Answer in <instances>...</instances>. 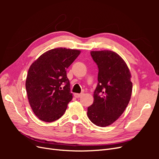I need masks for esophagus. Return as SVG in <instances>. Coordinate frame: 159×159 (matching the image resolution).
I'll return each mask as SVG.
<instances>
[{"mask_svg": "<svg viewBox=\"0 0 159 159\" xmlns=\"http://www.w3.org/2000/svg\"><path fill=\"white\" fill-rule=\"evenodd\" d=\"M82 95H83V93H75L74 94V96H75L76 98H80Z\"/></svg>", "mask_w": 159, "mask_h": 159, "instance_id": "34e87169", "label": "esophagus"}]
</instances>
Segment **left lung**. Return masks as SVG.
Wrapping results in <instances>:
<instances>
[{"label": "left lung", "instance_id": "left-lung-1", "mask_svg": "<svg viewBox=\"0 0 159 159\" xmlns=\"http://www.w3.org/2000/svg\"><path fill=\"white\" fill-rule=\"evenodd\" d=\"M90 54L99 72L94 101L88 108V117L97 126L106 127L119 119L129 104L133 88L131 75L117 53L102 50L91 51Z\"/></svg>", "mask_w": 159, "mask_h": 159}]
</instances>
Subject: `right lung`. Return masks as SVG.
I'll use <instances>...</instances> for the list:
<instances>
[{
  "mask_svg": "<svg viewBox=\"0 0 159 159\" xmlns=\"http://www.w3.org/2000/svg\"><path fill=\"white\" fill-rule=\"evenodd\" d=\"M80 54L78 50L57 48L47 51L28 70L26 89L28 102L43 121L60 119L72 99L66 70Z\"/></svg>",
  "mask_w": 159,
  "mask_h": 159,
  "instance_id": "right-lung-1",
  "label": "right lung"
}]
</instances>
